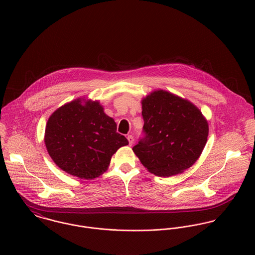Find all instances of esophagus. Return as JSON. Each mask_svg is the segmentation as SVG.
Listing matches in <instances>:
<instances>
[{"instance_id": "obj_1", "label": "esophagus", "mask_w": 255, "mask_h": 255, "mask_svg": "<svg viewBox=\"0 0 255 255\" xmlns=\"http://www.w3.org/2000/svg\"><path fill=\"white\" fill-rule=\"evenodd\" d=\"M128 143H129V145H132L133 144V141H134V138H133V136L132 135H128Z\"/></svg>"}]
</instances>
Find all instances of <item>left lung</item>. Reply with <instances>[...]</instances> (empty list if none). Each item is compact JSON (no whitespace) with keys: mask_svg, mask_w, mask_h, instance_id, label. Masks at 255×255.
I'll use <instances>...</instances> for the list:
<instances>
[{"mask_svg":"<svg viewBox=\"0 0 255 255\" xmlns=\"http://www.w3.org/2000/svg\"><path fill=\"white\" fill-rule=\"evenodd\" d=\"M143 135L132 150L149 172L170 177L191 167L208 136V124L190 102L158 90L142 100Z\"/></svg>","mask_w":255,"mask_h":255,"instance_id":"left-lung-1","label":"left lung"}]
</instances>
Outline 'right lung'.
I'll list each match as a JSON object with an SVG mask.
<instances>
[{"mask_svg":"<svg viewBox=\"0 0 255 255\" xmlns=\"http://www.w3.org/2000/svg\"><path fill=\"white\" fill-rule=\"evenodd\" d=\"M45 144L53 161L63 171L90 180L105 172L112 155L128 141L117 132V124L98 102L82 104L77 99L49 118Z\"/></svg>","mask_w":255,"mask_h":255,"instance_id":"obj_1","label":"right lung"}]
</instances>
